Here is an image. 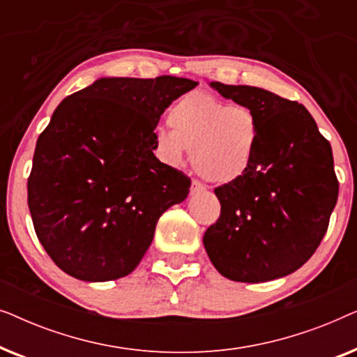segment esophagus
<instances>
[{
  "mask_svg": "<svg viewBox=\"0 0 357 357\" xmlns=\"http://www.w3.org/2000/svg\"><path fill=\"white\" fill-rule=\"evenodd\" d=\"M203 190H204V185H203L202 182H198V180H193V182H192V188H190V192H192V195L203 192Z\"/></svg>",
  "mask_w": 357,
  "mask_h": 357,
  "instance_id": "obj_1",
  "label": "esophagus"
}]
</instances>
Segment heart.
I'll return each mask as SVG.
<instances>
[{"label":"heart","instance_id":"b5f03b06","mask_svg":"<svg viewBox=\"0 0 357 357\" xmlns=\"http://www.w3.org/2000/svg\"><path fill=\"white\" fill-rule=\"evenodd\" d=\"M169 123L172 128L155 130V141L170 165H182L193 151V167L204 180L229 183L253 162L258 126L247 107L229 105L208 92L195 91L170 107Z\"/></svg>","mask_w":357,"mask_h":357}]
</instances>
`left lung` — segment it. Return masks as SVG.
Returning a JSON list of instances; mask_svg holds the SVG:
<instances>
[{
    "instance_id": "1",
    "label": "left lung",
    "mask_w": 357,
    "mask_h": 357,
    "mask_svg": "<svg viewBox=\"0 0 357 357\" xmlns=\"http://www.w3.org/2000/svg\"><path fill=\"white\" fill-rule=\"evenodd\" d=\"M209 86L258 126L250 167L214 188L221 216L203 237L209 260L238 282L291 275L320 245L338 199L331 146L302 104L253 86Z\"/></svg>"
}]
</instances>
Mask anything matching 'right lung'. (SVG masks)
<instances>
[{
	"mask_svg": "<svg viewBox=\"0 0 357 357\" xmlns=\"http://www.w3.org/2000/svg\"><path fill=\"white\" fill-rule=\"evenodd\" d=\"M187 77H100L66 97L37 139L27 180L33 229L55 265L76 280L130 275L155 224L190 192V178L162 164L154 128Z\"/></svg>",
	"mask_w": 357,
	"mask_h": 357,
	"instance_id": "right-lung-1",
	"label": "right lung"
}]
</instances>
